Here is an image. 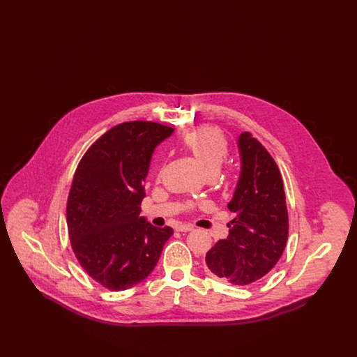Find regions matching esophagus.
<instances>
[{
	"mask_svg": "<svg viewBox=\"0 0 357 357\" xmlns=\"http://www.w3.org/2000/svg\"><path fill=\"white\" fill-rule=\"evenodd\" d=\"M176 230H178V231H182V233L192 231V230H194V226H192V225H178V226H176Z\"/></svg>",
	"mask_w": 357,
	"mask_h": 357,
	"instance_id": "esophagus-1",
	"label": "esophagus"
}]
</instances>
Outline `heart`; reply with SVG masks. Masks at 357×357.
<instances>
[{"label":"heart","mask_w":357,"mask_h":357,"mask_svg":"<svg viewBox=\"0 0 357 357\" xmlns=\"http://www.w3.org/2000/svg\"><path fill=\"white\" fill-rule=\"evenodd\" d=\"M183 144L204 172H218L227 158V143L221 131L204 127L188 132L183 137Z\"/></svg>","instance_id":"heart-1"}]
</instances>
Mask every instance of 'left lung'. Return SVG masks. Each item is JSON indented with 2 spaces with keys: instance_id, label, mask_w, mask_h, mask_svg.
Returning a JSON list of instances; mask_svg holds the SVG:
<instances>
[{
  "instance_id": "8db88e82",
  "label": "left lung",
  "mask_w": 357,
  "mask_h": 357,
  "mask_svg": "<svg viewBox=\"0 0 357 357\" xmlns=\"http://www.w3.org/2000/svg\"><path fill=\"white\" fill-rule=\"evenodd\" d=\"M241 170L227 207L234 213L229 236L206 255V268L234 285H248L271 272L284 253L289 221L280 170L252 136L237 139Z\"/></svg>"
}]
</instances>
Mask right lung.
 Segmentation results:
<instances>
[{"instance_id": "1", "label": "right lung", "mask_w": 357, "mask_h": 357, "mask_svg": "<svg viewBox=\"0 0 357 357\" xmlns=\"http://www.w3.org/2000/svg\"><path fill=\"white\" fill-rule=\"evenodd\" d=\"M172 132L153 121L121 123L89 147L75 172L67 204L70 245L104 288L126 290L147 278L174 233L139 215L153 151Z\"/></svg>"}]
</instances>
